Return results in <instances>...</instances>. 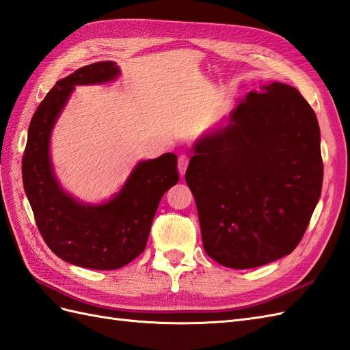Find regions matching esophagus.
I'll list each match as a JSON object with an SVG mask.
<instances>
[{"label": "esophagus", "mask_w": 350, "mask_h": 350, "mask_svg": "<svg viewBox=\"0 0 350 350\" xmlns=\"http://www.w3.org/2000/svg\"><path fill=\"white\" fill-rule=\"evenodd\" d=\"M187 163H189V158L186 155H180L178 157V173L183 177L186 173V168H187Z\"/></svg>", "instance_id": "esophagus-1"}]
</instances>
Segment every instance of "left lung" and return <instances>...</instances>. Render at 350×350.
Segmentation results:
<instances>
[{
	"label": "left lung",
	"mask_w": 350,
	"mask_h": 350,
	"mask_svg": "<svg viewBox=\"0 0 350 350\" xmlns=\"http://www.w3.org/2000/svg\"><path fill=\"white\" fill-rule=\"evenodd\" d=\"M192 150L185 178L213 260L252 269L299 245L324 176L317 115L299 90L272 83L250 92Z\"/></svg>",
	"instance_id": "obj_1"
}]
</instances>
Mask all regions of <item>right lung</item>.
Returning <instances> with one entry per match:
<instances>
[{
	"label": "right lung",
	"instance_id": "obj_1",
	"mask_svg": "<svg viewBox=\"0 0 350 350\" xmlns=\"http://www.w3.org/2000/svg\"><path fill=\"white\" fill-rule=\"evenodd\" d=\"M118 75L115 62H97L57 81L32 116L22 159L25 193L49 248L62 260L97 271L120 269L143 253L159 201L178 182L177 157L168 152L137 163L106 202L85 204L62 189L50 158L53 127L75 85Z\"/></svg>",
	"mask_w": 350,
	"mask_h": 350
}]
</instances>
